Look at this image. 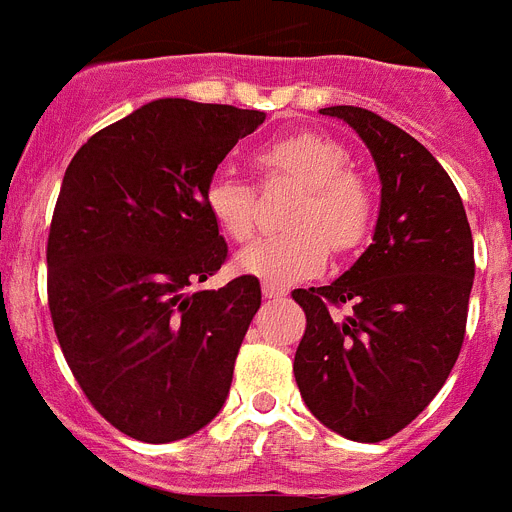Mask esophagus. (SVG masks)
<instances>
[{"instance_id":"esophagus-1","label":"esophagus","mask_w":512,"mask_h":512,"mask_svg":"<svg viewBox=\"0 0 512 512\" xmlns=\"http://www.w3.org/2000/svg\"><path fill=\"white\" fill-rule=\"evenodd\" d=\"M261 292H264V297H269V300H282V297H287V289L279 287V284L274 282L261 284Z\"/></svg>"}]
</instances>
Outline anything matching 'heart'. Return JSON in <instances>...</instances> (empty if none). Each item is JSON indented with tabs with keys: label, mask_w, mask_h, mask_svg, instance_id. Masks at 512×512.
<instances>
[{
	"label": "heart",
	"mask_w": 512,
	"mask_h": 512,
	"mask_svg": "<svg viewBox=\"0 0 512 512\" xmlns=\"http://www.w3.org/2000/svg\"><path fill=\"white\" fill-rule=\"evenodd\" d=\"M253 166L266 184L302 187L287 212V233L251 243L238 266L256 277L295 282L318 274L328 253H351L366 241L374 220L369 184L351 171V156L338 143L315 133L271 140L256 153ZM212 220L230 241L246 243L259 228V192L233 174H215L205 187Z\"/></svg>",
	"instance_id": "heart-1"
}]
</instances>
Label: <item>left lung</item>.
<instances>
[{"label":"left lung","instance_id":"left-lung-1","mask_svg":"<svg viewBox=\"0 0 512 512\" xmlns=\"http://www.w3.org/2000/svg\"><path fill=\"white\" fill-rule=\"evenodd\" d=\"M320 112L348 122L372 151L382 205L374 243L343 277L292 292L307 318L295 379L330 431L377 443L431 405L459 359L472 230L451 176L413 135L364 107Z\"/></svg>","mask_w":512,"mask_h":512}]
</instances>
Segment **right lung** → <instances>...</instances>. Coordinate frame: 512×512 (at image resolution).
<instances>
[{
    "instance_id": "1",
    "label": "right lung",
    "mask_w": 512,
    "mask_h": 512,
    "mask_svg": "<svg viewBox=\"0 0 512 512\" xmlns=\"http://www.w3.org/2000/svg\"><path fill=\"white\" fill-rule=\"evenodd\" d=\"M264 120L156 99L94 133L63 174L45 248L53 328L94 410L135 441L192 436L228 397L261 284L189 287L228 259L207 182Z\"/></svg>"
}]
</instances>
